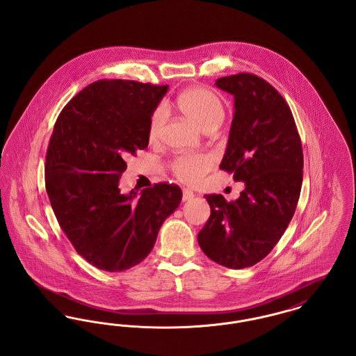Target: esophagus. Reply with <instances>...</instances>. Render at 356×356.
<instances>
[{"instance_id":"34e87169","label":"esophagus","mask_w":356,"mask_h":356,"mask_svg":"<svg viewBox=\"0 0 356 356\" xmlns=\"http://www.w3.org/2000/svg\"><path fill=\"white\" fill-rule=\"evenodd\" d=\"M193 197V192L192 191H189V189H184L183 191V200L186 202V200H191Z\"/></svg>"}]
</instances>
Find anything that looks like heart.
<instances>
[{"mask_svg":"<svg viewBox=\"0 0 356 356\" xmlns=\"http://www.w3.org/2000/svg\"><path fill=\"white\" fill-rule=\"evenodd\" d=\"M176 106L205 131H212L220 124L225 111L220 99L205 88L186 89L176 99ZM167 109L163 105L154 108L148 125V138L156 143L161 138L167 122ZM213 165V157L205 153H183L170 161L173 175L188 184H196Z\"/></svg>","mask_w":356,"mask_h":356,"instance_id":"heart-1","label":"heart"}]
</instances>
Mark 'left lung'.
<instances>
[{"instance_id": "obj_1", "label": "left lung", "mask_w": 356, "mask_h": 356, "mask_svg": "<svg viewBox=\"0 0 356 356\" xmlns=\"http://www.w3.org/2000/svg\"><path fill=\"white\" fill-rule=\"evenodd\" d=\"M216 86L235 96L220 170L245 188L235 202L204 196L211 216L197 240L211 260L240 270L264 259L287 229L302 189L303 148L287 102L264 79L237 73Z\"/></svg>"}]
</instances>
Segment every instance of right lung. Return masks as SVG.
<instances>
[{
	"label": "right lung",
	"instance_id": "obj_1",
	"mask_svg": "<svg viewBox=\"0 0 356 356\" xmlns=\"http://www.w3.org/2000/svg\"><path fill=\"white\" fill-rule=\"evenodd\" d=\"M168 85L99 80L63 108L45 159V186L61 229L99 270L125 271L152 251L159 229L181 202L176 184L122 195L125 159L148 147V125Z\"/></svg>",
	"mask_w": 356,
	"mask_h": 356
}]
</instances>
